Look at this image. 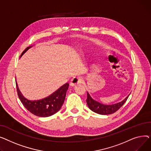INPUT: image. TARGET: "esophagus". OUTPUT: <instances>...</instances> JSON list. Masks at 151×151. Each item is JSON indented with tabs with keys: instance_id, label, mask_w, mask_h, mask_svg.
<instances>
[{
	"instance_id": "esophagus-1",
	"label": "esophagus",
	"mask_w": 151,
	"mask_h": 151,
	"mask_svg": "<svg viewBox=\"0 0 151 151\" xmlns=\"http://www.w3.org/2000/svg\"><path fill=\"white\" fill-rule=\"evenodd\" d=\"M82 82H83L82 78L80 77H74L71 79V81H70V85L74 86H76V85L82 83Z\"/></svg>"
}]
</instances>
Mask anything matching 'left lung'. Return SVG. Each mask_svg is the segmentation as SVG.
Here are the masks:
<instances>
[{
    "mask_svg": "<svg viewBox=\"0 0 151 151\" xmlns=\"http://www.w3.org/2000/svg\"><path fill=\"white\" fill-rule=\"evenodd\" d=\"M129 96V95L127 96L126 98L121 102L109 105H104L94 101L91 98V97L90 96L89 93L87 92L86 103L89 109L96 113L100 114H110L118 111L124 105V104L126 102Z\"/></svg>",
    "mask_w": 151,
    "mask_h": 151,
    "instance_id": "obj_1",
    "label": "left lung"
}]
</instances>
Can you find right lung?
<instances>
[{
    "label": "right lung",
    "instance_id": "obj_1",
    "mask_svg": "<svg viewBox=\"0 0 151 151\" xmlns=\"http://www.w3.org/2000/svg\"><path fill=\"white\" fill-rule=\"evenodd\" d=\"M31 47H27L22 52L21 57ZM16 84L17 95L25 108L32 114L40 117L52 116L60 109L65 101L66 91L69 87V83H66L49 97L41 100L31 101L25 99L22 95L17 87V83Z\"/></svg>",
    "mask_w": 151,
    "mask_h": 151
}]
</instances>
